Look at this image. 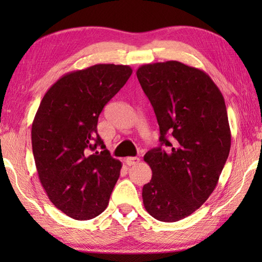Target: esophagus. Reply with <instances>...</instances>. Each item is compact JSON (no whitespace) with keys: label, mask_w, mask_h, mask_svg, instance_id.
I'll return each instance as SVG.
<instances>
[{"label":"esophagus","mask_w":262,"mask_h":262,"mask_svg":"<svg viewBox=\"0 0 262 262\" xmlns=\"http://www.w3.org/2000/svg\"><path fill=\"white\" fill-rule=\"evenodd\" d=\"M125 162H126L127 165L132 166V165H135V164L139 163L140 162V158L139 157H127L125 159Z\"/></svg>","instance_id":"obj_1"}]
</instances>
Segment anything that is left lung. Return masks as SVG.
Listing matches in <instances>:
<instances>
[{
  "label": "left lung",
  "instance_id": "left-lung-1",
  "mask_svg": "<svg viewBox=\"0 0 262 262\" xmlns=\"http://www.w3.org/2000/svg\"><path fill=\"white\" fill-rule=\"evenodd\" d=\"M136 75L161 133V147L144 155L152 177L142 189L143 205L158 221H180L219 183L231 147L227 106L209 75L179 61L143 64Z\"/></svg>",
  "mask_w": 262,
  "mask_h": 262
}]
</instances>
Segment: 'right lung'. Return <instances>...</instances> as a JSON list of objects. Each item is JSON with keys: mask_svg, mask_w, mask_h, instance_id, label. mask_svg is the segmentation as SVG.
<instances>
[{"mask_svg": "<svg viewBox=\"0 0 262 262\" xmlns=\"http://www.w3.org/2000/svg\"><path fill=\"white\" fill-rule=\"evenodd\" d=\"M132 73L113 63L74 70L48 89L35 113L31 139L39 180L53 205L74 220L101 214L120 176L121 162L105 149L97 123Z\"/></svg>", "mask_w": 262, "mask_h": 262, "instance_id": "1", "label": "right lung"}]
</instances>
